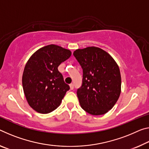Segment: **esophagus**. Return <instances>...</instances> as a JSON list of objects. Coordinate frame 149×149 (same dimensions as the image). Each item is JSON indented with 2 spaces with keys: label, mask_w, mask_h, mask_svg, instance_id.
<instances>
[{
  "label": "esophagus",
  "mask_w": 149,
  "mask_h": 149,
  "mask_svg": "<svg viewBox=\"0 0 149 149\" xmlns=\"http://www.w3.org/2000/svg\"><path fill=\"white\" fill-rule=\"evenodd\" d=\"M70 89L72 90V89H74V85L73 84H70Z\"/></svg>",
  "instance_id": "1"
}]
</instances>
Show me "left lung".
<instances>
[{"mask_svg": "<svg viewBox=\"0 0 149 149\" xmlns=\"http://www.w3.org/2000/svg\"><path fill=\"white\" fill-rule=\"evenodd\" d=\"M73 54L83 70L81 86L77 90L81 108L93 115L107 113L121 93L119 66L109 54L97 47L77 49Z\"/></svg>", "mask_w": 149, "mask_h": 149, "instance_id": "left-lung-1", "label": "left lung"}]
</instances>
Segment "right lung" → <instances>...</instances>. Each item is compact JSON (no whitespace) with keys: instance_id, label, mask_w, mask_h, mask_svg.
<instances>
[{"instance_id":"obj_1","label":"right lung","mask_w":149,"mask_h":149,"mask_svg":"<svg viewBox=\"0 0 149 149\" xmlns=\"http://www.w3.org/2000/svg\"><path fill=\"white\" fill-rule=\"evenodd\" d=\"M71 54L69 49L50 44L39 49L28 60L22 87L28 104L36 111L46 114L60 106L70 86L58 68Z\"/></svg>"}]
</instances>
